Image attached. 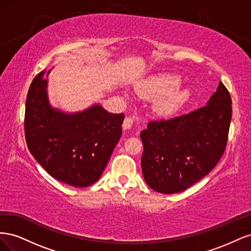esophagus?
<instances>
[{
  "mask_svg": "<svg viewBox=\"0 0 251 251\" xmlns=\"http://www.w3.org/2000/svg\"><path fill=\"white\" fill-rule=\"evenodd\" d=\"M133 123H134V118L131 117V116H127V117H126L125 120H124L123 126H124V128H126V130H127V128H131V127H132Z\"/></svg>",
  "mask_w": 251,
  "mask_h": 251,
  "instance_id": "obj_1",
  "label": "esophagus"
}]
</instances>
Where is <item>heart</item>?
I'll use <instances>...</instances> for the list:
<instances>
[{
    "label": "heart",
    "instance_id": "1",
    "mask_svg": "<svg viewBox=\"0 0 251 251\" xmlns=\"http://www.w3.org/2000/svg\"><path fill=\"white\" fill-rule=\"evenodd\" d=\"M182 79L176 74H160L150 78L143 86V93L150 97L165 95L156 104V110L162 115H172L189 97L188 90H177Z\"/></svg>",
    "mask_w": 251,
    "mask_h": 251
}]
</instances>
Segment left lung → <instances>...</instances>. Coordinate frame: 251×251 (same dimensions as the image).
Wrapping results in <instances>:
<instances>
[{"instance_id": "1", "label": "left lung", "mask_w": 251, "mask_h": 251, "mask_svg": "<svg viewBox=\"0 0 251 251\" xmlns=\"http://www.w3.org/2000/svg\"><path fill=\"white\" fill-rule=\"evenodd\" d=\"M231 97L220 81L207 104L170 119L151 120L140 133L144 180L161 194L183 192L223 156L231 120Z\"/></svg>"}]
</instances>
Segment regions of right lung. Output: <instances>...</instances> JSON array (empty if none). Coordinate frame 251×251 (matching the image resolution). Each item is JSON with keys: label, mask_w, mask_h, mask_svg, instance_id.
Masks as SVG:
<instances>
[{"label": "right lung", "mask_w": 251, "mask_h": 251, "mask_svg": "<svg viewBox=\"0 0 251 251\" xmlns=\"http://www.w3.org/2000/svg\"><path fill=\"white\" fill-rule=\"evenodd\" d=\"M45 73L43 70L33 78L27 94L24 127L28 149L51 177L75 187L92 185L120 139L125 114L109 113L98 104L76 114L52 109Z\"/></svg>", "instance_id": "add662e5"}]
</instances>
